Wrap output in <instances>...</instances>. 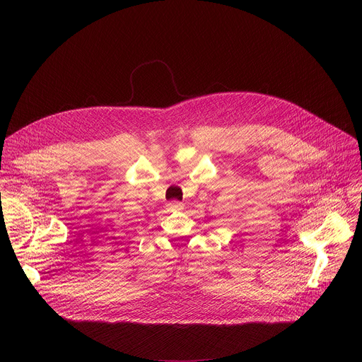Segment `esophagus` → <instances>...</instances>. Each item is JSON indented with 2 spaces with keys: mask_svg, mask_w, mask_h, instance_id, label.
Here are the masks:
<instances>
[{
  "mask_svg": "<svg viewBox=\"0 0 362 362\" xmlns=\"http://www.w3.org/2000/svg\"><path fill=\"white\" fill-rule=\"evenodd\" d=\"M168 208H169V211H182L183 209V204L182 203H177V202H172V203H169L168 204Z\"/></svg>",
  "mask_w": 362,
  "mask_h": 362,
  "instance_id": "esophagus-1",
  "label": "esophagus"
}]
</instances>
